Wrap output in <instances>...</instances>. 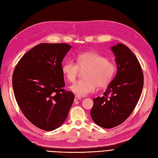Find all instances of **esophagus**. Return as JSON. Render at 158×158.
Instances as JSON below:
<instances>
[{
    "mask_svg": "<svg viewBox=\"0 0 158 158\" xmlns=\"http://www.w3.org/2000/svg\"><path fill=\"white\" fill-rule=\"evenodd\" d=\"M81 98L80 97H78V96H75L74 97V101H78V100H80V99H81Z\"/></svg>",
    "mask_w": 158,
    "mask_h": 158,
    "instance_id": "obj_1",
    "label": "esophagus"
}]
</instances>
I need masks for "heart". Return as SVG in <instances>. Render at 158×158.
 I'll return each instance as SVG.
<instances>
[{"mask_svg": "<svg viewBox=\"0 0 158 158\" xmlns=\"http://www.w3.org/2000/svg\"><path fill=\"white\" fill-rule=\"evenodd\" d=\"M76 64L69 60L63 63L62 71L65 78L73 82L79 70L85 69L83 80L77 81L70 86L74 94L84 97L94 92L96 86L104 88L110 84L116 73V65L106 57L94 52H85L78 54Z\"/></svg>", "mask_w": 158, "mask_h": 158, "instance_id": "1", "label": "heart"}]
</instances>
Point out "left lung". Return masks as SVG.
I'll list each match as a JSON object with an SVG mask.
<instances>
[{
    "instance_id": "obj_1",
    "label": "left lung",
    "mask_w": 158,
    "mask_h": 158,
    "mask_svg": "<svg viewBox=\"0 0 158 158\" xmlns=\"http://www.w3.org/2000/svg\"><path fill=\"white\" fill-rule=\"evenodd\" d=\"M117 73L102 97L94 99L91 117L98 126L110 129L131 115L140 99L144 76L138 59L129 48L118 43L111 47Z\"/></svg>"
}]
</instances>
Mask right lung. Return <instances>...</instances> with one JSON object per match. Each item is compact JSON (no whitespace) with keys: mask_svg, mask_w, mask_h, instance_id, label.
Instances as JSON below:
<instances>
[{"mask_svg":"<svg viewBox=\"0 0 158 158\" xmlns=\"http://www.w3.org/2000/svg\"><path fill=\"white\" fill-rule=\"evenodd\" d=\"M71 46L60 43L38 44L16 65L12 76L14 96L28 120L52 131L67 119L74 95L65 91L62 61Z\"/></svg>","mask_w":158,"mask_h":158,"instance_id":"1","label":"right lung"}]
</instances>
